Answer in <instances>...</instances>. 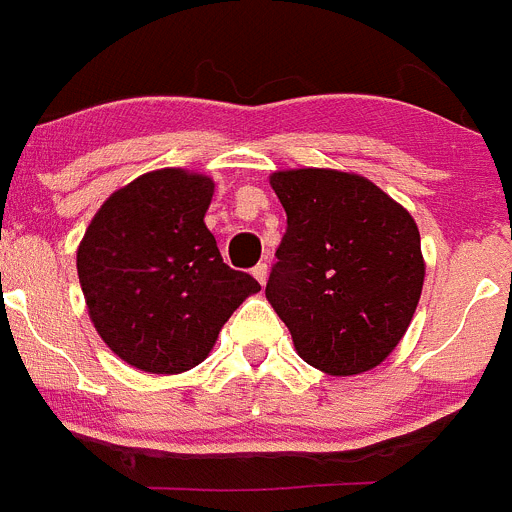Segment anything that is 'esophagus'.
I'll list each match as a JSON object with an SVG mask.
<instances>
[{
	"label": "esophagus",
	"mask_w": 512,
	"mask_h": 512,
	"mask_svg": "<svg viewBox=\"0 0 512 512\" xmlns=\"http://www.w3.org/2000/svg\"><path fill=\"white\" fill-rule=\"evenodd\" d=\"M252 275H255V280L260 285L267 283V275H270V267L265 265V262H257L255 267H252Z\"/></svg>",
	"instance_id": "obj_1"
}]
</instances>
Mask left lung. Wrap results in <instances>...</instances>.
Wrapping results in <instances>:
<instances>
[{"label": "left lung", "mask_w": 512, "mask_h": 512, "mask_svg": "<svg viewBox=\"0 0 512 512\" xmlns=\"http://www.w3.org/2000/svg\"><path fill=\"white\" fill-rule=\"evenodd\" d=\"M288 214L265 295L305 364L331 376L374 369L404 338L424 285L417 222L366 176L275 171Z\"/></svg>", "instance_id": "1"}]
</instances>
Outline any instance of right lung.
<instances>
[{"mask_svg":"<svg viewBox=\"0 0 512 512\" xmlns=\"http://www.w3.org/2000/svg\"><path fill=\"white\" fill-rule=\"evenodd\" d=\"M214 181L159 169L113 191L78 247L90 321L118 358L148 374L202 364L260 283L232 270L204 224Z\"/></svg>","mask_w":512,"mask_h":512,"instance_id":"1","label":"right lung"}]
</instances>
